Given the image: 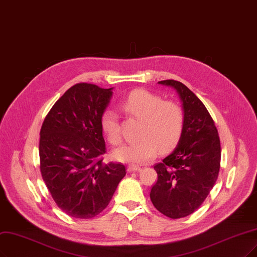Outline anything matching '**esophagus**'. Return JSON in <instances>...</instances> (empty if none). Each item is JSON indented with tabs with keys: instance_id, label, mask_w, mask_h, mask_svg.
I'll return each instance as SVG.
<instances>
[{
	"instance_id": "esophagus-1",
	"label": "esophagus",
	"mask_w": 257,
	"mask_h": 257,
	"mask_svg": "<svg viewBox=\"0 0 257 257\" xmlns=\"http://www.w3.org/2000/svg\"><path fill=\"white\" fill-rule=\"evenodd\" d=\"M127 170L128 173H134V172H140L141 170V167L138 166V165H129L127 167Z\"/></svg>"
}]
</instances>
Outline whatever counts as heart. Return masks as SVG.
I'll return each instance as SVG.
<instances>
[{
	"label": "heart",
	"instance_id": "obj_1",
	"mask_svg": "<svg viewBox=\"0 0 257 257\" xmlns=\"http://www.w3.org/2000/svg\"><path fill=\"white\" fill-rule=\"evenodd\" d=\"M120 108L131 116L143 120L137 141L122 144L113 150V157L120 162L141 164L153 159L158 148L161 151L172 149L181 137L184 114L174 101L161 98L147 90H136L120 101ZM100 125L111 144L120 142L118 116L112 109L104 110Z\"/></svg>",
	"mask_w": 257,
	"mask_h": 257
}]
</instances>
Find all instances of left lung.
<instances>
[{
	"label": "left lung",
	"instance_id": "8db88e82",
	"mask_svg": "<svg viewBox=\"0 0 257 257\" xmlns=\"http://www.w3.org/2000/svg\"><path fill=\"white\" fill-rule=\"evenodd\" d=\"M158 83L177 91L184 123L173 153L154 167L158 181L150 199L159 212L178 219L194 213L213 188L220 168V140L207 109L186 85L173 79Z\"/></svg>",
	"mask_w": 257,
	"mask_h": 257
}]
</instances>
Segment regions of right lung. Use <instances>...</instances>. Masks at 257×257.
<instances>
[{"label": "right lung", "instance_id": "right-lung-1", "mask_svg": "<svg viewBox=\"0 0 257 257\" xmlns=\"http://www.w3.org/2000/svg\"><path fill=\"white\" fill-rule=\"evenodd\" d=\"M113 88L77 83L56 101L40 131L43 181L56 204L71 217L89 219L107 207L126 167L103 163L100 119Z\"/></svg>", "mask_w": 257, "mask_h": 257}]
</instances>
